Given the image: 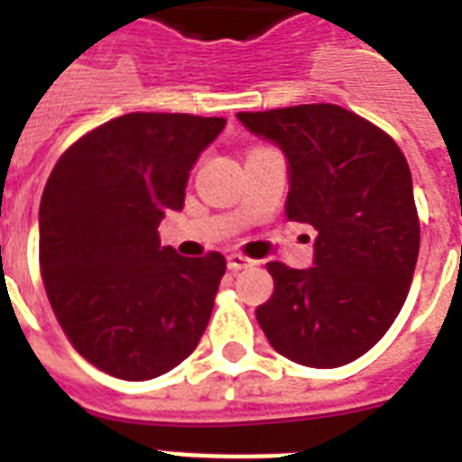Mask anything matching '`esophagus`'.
Instances as JSON below:
<instances>
[{
    "label": "esophagus",
    "instance_id": "34e87169",
    "mask_svg": "<svg viewBox=\"0 0 462 462\" xmlns=\"http://www.w3.org/2000/svg\"><path fill=\"white\" fill-rule=\"evenodd\" d=\"M252 266H254V261L242 256V254H230V256H227V268H230V271H242V268H252Z\"/></svg>",
    "mask_w": 462,
    "mask_h": 462
}]
</instances>
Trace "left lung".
<instances>
[{"label": "left lung", "instance_id": "8db88e82", "mask_svg": "<svg viewBox=\"0 0 462 462\" xmlns=\"http://www.w3.org/2000/svg\"><path fill=\"white\" fill-rule=\"evenodd\" d=\"M288 158V220L316 230L314 266L271 261L256 321L282 357L333 369L379 343L405 304L417 254L408 160L388 134L337 105L237 112Z\"/></svg>", "mask_w": 462, "mask_h": 462}]
</instances>
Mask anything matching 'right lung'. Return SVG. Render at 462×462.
<instances>
[{"mask_svg": "<svg viewBox=\"0 0 462 462\" xmlns=\"http://www.w3.org/2000/svg\"><path fill=\"white\" fill-rule=\"evenodd\" d=\"M223 117L132 112L79 139L40 201V268L79 355L110 376L148 381L184 362L208 326L223 254L160 246L167 210L184 208L196 160Z\"/></svg>", "mask_w": 462, "mask_h": 462, "instance_id": "1", "label": "right lung"}]
</instances>
